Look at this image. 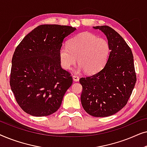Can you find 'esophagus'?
Masks as SVG:
<instances>
[{
	"label": "esophagus",
	"mask_w": 147,
	"mask_h": 147,
	"mask_svg": "<svg viewBox=\"0 0 147 147\" xmlns=\"http://www.w3.org/2000/svg\"><path fill=\"white\" fill-rule=\"evenodd\" d=\"M72 78H73L74 81H75V82H78L80 80L79 77H78V76H76V75H74L73 76H72Z\"/></svg>",
	"instance_id": "34e87169"
}]
</instances>
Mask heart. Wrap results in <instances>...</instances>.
Returning <instances> with one entry per match:
<instances>
[{"label": "heart", "mask_w": 147, "mask_h": 147, "mask_svg": "<svg viewBox=\"0 0 147 147\" xmlns=\"http://www.w3.org/2000/svg\"><path fill=\"white\" fill-rule=\"evenodd\" d=\"M110 54V45L106 39L84 32L70 40L69 46L59 49L61 65L69 70L74 65H80L76 71H85L88 75L98 73L106 65Z\"/></svg>", "instance_id": "heart-1"}]
</instances>
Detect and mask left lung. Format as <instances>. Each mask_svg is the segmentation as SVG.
Returning <instances> with one entry per match:
<instances>
[{"label": "left lung", "instance_id": "obj_1", "mask_svg": "<svg viewBox=\"0 0 147 147\" xmlns=\"http://www.w3.org/2000/svg\"><path fill=\"white\" fill-rule=\"evenodd\" d=\"M94 29L104 33L110 54L104 67L94 75L82 78L81 102L85 111L95 117H106L120 111L127 103L136 76L132 51L123 38L108 26Z\"/></svg>", "mask_w": 147, "mask_h": 147}]
</instances>
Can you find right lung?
<instances>
[{
    "instance_id": "add662e5",
    "label": "right lung",
    "mask_w": 147,
    "mask_h": 147,
    "mask_svg": "<svg viewBox=\"0 0 147 147\" xmlns=\"http://www.w3.org/2000/svg\"><path fill=\"white\" fill-rule=\"evenodd\" d=\"M76 30L65 25L38 26L16 48L10 85L26 113L45 116L59 108L72 78L61 67L59 51L64 39Z\"/></svg>"
}]
</instances>
